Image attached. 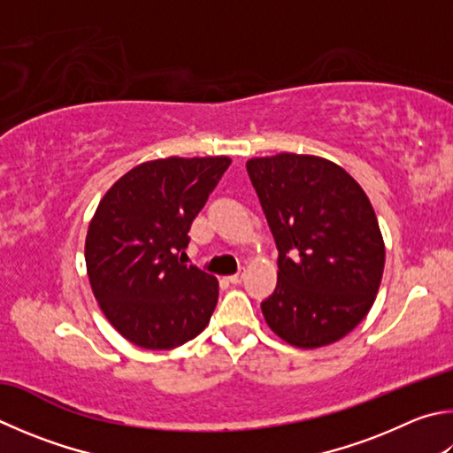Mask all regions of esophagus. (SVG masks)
Masks as SVG:
<instances>
[{"mask_svg":"<svg viewBox=\"0 0 453 453\" xmlns=\"http://www.w3.org/2000/svg\"><path fill=\"white\" fill-rule=\"evenodd\" d=\"M242 279H243V273H235V275H229L227 281L232 283V285H240Z\"/></svg>","mask_w":453,"mask_h":453,"instance_id":"obj_1","label":"esophagus"}]
</instances>
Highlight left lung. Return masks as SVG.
Instances as JSON below:
<instances>
[{
    "label": "left lung",
    "mask_w": 453,
    "mask_h": 453,
    "mask_svg": "<svg viewBox=\"0 0 453 453\" xmlns=\"http://www.w3.org/2000/svg\"><path fill=\"white\" fill-rule=\"evenodd\" d=\"M277 245V287L261 303L271 331L317 349L349 334L372 307L384 242L366 194L319 156L277 154L248 162Z\"/></svg>",
    "instance_id": "8db88e82"
}]
</instances>
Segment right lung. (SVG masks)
<instances>
[{
  "mask_svg": "<svg viewBox=\"0 0 453 453\" xmlns=\"http://www.w3.org/2000/svg\"><path fill=\"white\" fill-rule=\"evenodd\" d=\"M229 164L227 156L144 162L98 203L85 242L88 281L109 323L136 347L176 349L210 323L218 279L180 253Z\"/></svg>",
  "mask_w": 453,
  "mask_h": 453,
  "instance_id": "add662e5",
  "label": "right lung"
}]
</instances>
